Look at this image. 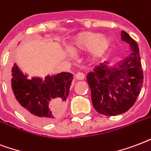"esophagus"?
I'll return each instance as SVG.
<instances>
[{
	"label": "esophagus",
	"instance_id": "esophagus-1",
	"mask_svg": "<svg viewBox=\"0 0 151 151\" xmlns=\"http://www.w3.org/2000/svg\"><path fill=\"white\" fill-rule=\"evenodd\" d=\"M76 78L77 79H79V80H83L85 78V75L83 73H82V72H77L76 74Z\"/></svg>",
	"mask_w": 151,
	"mask_h": 151
}]
</instances>
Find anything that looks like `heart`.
<instances>
[{
    "instance_id": "1",
    "label": "heart",
    "mask_w": 151,
    "mask_h": 151,
    "mask_svg": "<svg viewBox=\"0 0 151 151\" xmlns=\"http://www.w3.org/2000/svg\"><path fill=\"white\" fill-rule=\"evenodd\" d=\"M111 44L112 38L109 35L83 31L75 37L71 43V50L77 53L89 51L92 59L98 60L106 54Z\"/></svg>"
}]
</instances>
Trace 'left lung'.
<instances>
[{"label":"left lung","instance_id":"8db88e82","mask_svg":"<svg viewBox=\"0 0 151 151\" xmlns=\"http://www.w3.org/2000/svg\"><path fill=\"white\" fill-rule=\"evenodd\" d=\"M121 39L130 45L131 54L113 67L104 61L86 76L94 109L106 116L128 111L135 104L143 83L137 43L124 31H121Z\"/></svg>","mask_w":151,"mask_h":151}]
</instances>
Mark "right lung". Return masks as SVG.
Masks as SVG:
<instances>
[{
    "mask_svg": "<svg viewBox=\"0 0 151 151\" xmlns=\"http://www.w3.org/2000/svg\"><path fill=\"white\" fill-rule=\"evenodd\" d=\"M72 79L69 72L30 79L14 64L12 98L19 112L29 120L38 124L52 123L65 113Z\"/></svg>",
    "mask_w": 151,
    "mask_h": 151,
    "instance_id": "add662e5",
    "label": "right lung"
}]
</instances>
